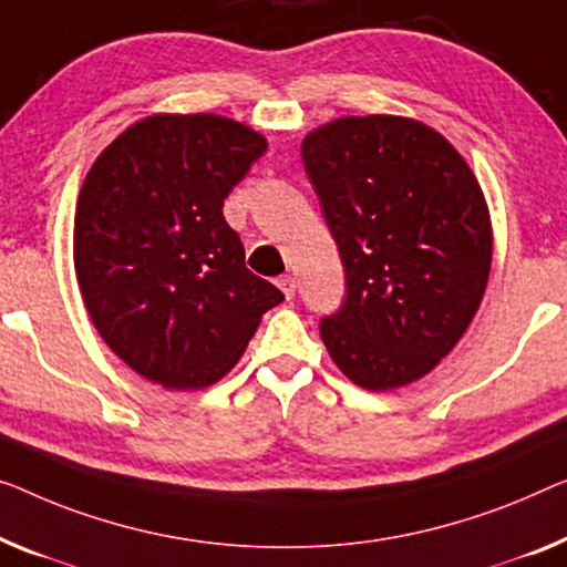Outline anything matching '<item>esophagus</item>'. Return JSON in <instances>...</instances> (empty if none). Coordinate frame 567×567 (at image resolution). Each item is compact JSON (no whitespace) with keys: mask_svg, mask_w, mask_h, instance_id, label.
<instances>
[{"mask_svg":"<svg viewBox=\"0 0 567 567\" xmlns=\"http://www.w3.org/2000/svg\"><path fill=\"white\" fill-rule=\"evenodd\" d=\"M277 285H280V290L285 292L287 300L295 298V290H298V282H295L292 275H282L280 280H277Z\"/></svg>","mask_w":567,"mask_h":567,"instance_id":"obj_1","label":"esophagus"}]
</instances>
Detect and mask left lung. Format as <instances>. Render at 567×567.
Returning <instances> with one entry per match:
<instances>
[{"label": "left lung", "mask_w": 567, "mask_h": 567, "mask_svg": "<svg viewBox=\"0 0 567 567\" xmlns=\"http://www.w3.org/2000/svg\"><path fill=\"white\" fill-rule=\"evenodd\" d=\"M300 150L346 272L320 338L364 390L415 382L484 298L492 218L476 175L443 134L390 114L323 124Z\"/></svg>", "instance_id": "left-lung-1"}]
</instances>
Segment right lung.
<instances>
[{
    "label": "right lung",
    "instance_id": "add662e5",
    "mask_svg": "<svg viewBox=\"0 0 567 567\" xmlns=\"http://www.w3.org/2000/svg\"><path fill=\"white\" fill-rule=\"evenodd\" d=\"M267 152L226 116L155 114L91 165L75 203L73 265L109 349L167 390L229 374L285 295L244 265L224 198Z\"/></svg>",
    "mask_w": 567,
    "mask_h": 567
}]
</instances>
